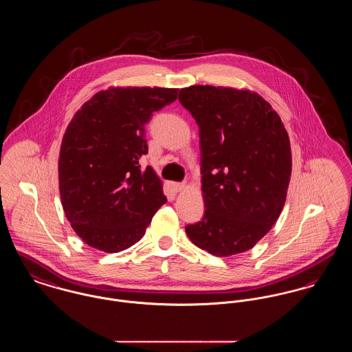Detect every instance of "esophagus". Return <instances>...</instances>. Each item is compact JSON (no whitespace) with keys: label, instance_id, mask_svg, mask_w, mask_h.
Here are the masks:
<instances>
[{"label":"esophagus","instance_id":"esophagus-1","mask_svg":"<svg viewBox=\"0 0 352 352\" xmlns=\"http://www.w3.org/2000/svg\"><path fill=\"white\" fill-rule=\"evenodd\" d=\"M170 187L175 192L184 191L186 190V183H172Z\"/></svg>","mask_w":352,"mask_h":352}]
</instances>
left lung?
<instances>
[{"label": "left lung", "instance_id": "8db88e82", "mask_svg": "<svg viewBox=\"0 0 352 352\" xmlns=\"http://www.w3.org/2000/svg\"><path fill=\"white\" fill-rule=\"evenodd\" d=\"M199 126L204 217L186 226L192 242L217 256L254 248L277 222L292 173L288 133L256 93L231 87L182 89Z\"/></svg>", "mask_w": 352, "mask_h": 352}]
</instances>
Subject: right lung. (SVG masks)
<instances>
[{"label": "right lung", "instance_id": "add662e5", "mask_svg": "<svg viewBox=\"0 0 352 352\" xmlns=\"http://www.w3.org/2000/svg\"><path fill=\"white\" fill-rule=\"evenodd\" d=\"M177 89L111 87L96 93L65 129L59 155L64 214L89 246L118 253L137 243L166 197L151 166L145 125Z\"/></svg>", "mask_w": 352, "mask_h": 352}]
</instances>
